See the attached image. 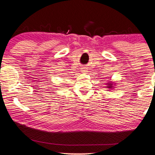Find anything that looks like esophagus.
<instances>
[{
    "label": "esophagus",
    "instance_id": "34e87169",
    "mask_svg": "<svg viewBox=\"0 0 155 155\" xmlns=\"http://www.w3.org/2000/svg\"><path fill=\"white\" fill-rule=\"evenodd\" d=\"M83 69H84V68H83Z\"/></svg>",
    "mask_w": 155,
    "mask_h": 155
}]
</instances>
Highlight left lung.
Listing matches in <instances>:
<instances>
[{"label":"left lung","mask_w":155,"mask_h":155,"mask_svg":"<svg viewBox=\"0 0 155 155\" xmlns=\"http://www.w3.org/2000/svg\"><path fill=\"white\" fill-rule=\"evenodd\" d=\"M112 85H113V84H109V85H108V86H109V87H108L111 88V86H112Z\"/></svg>","instance_id":"8db88e82"}]
</instances>
